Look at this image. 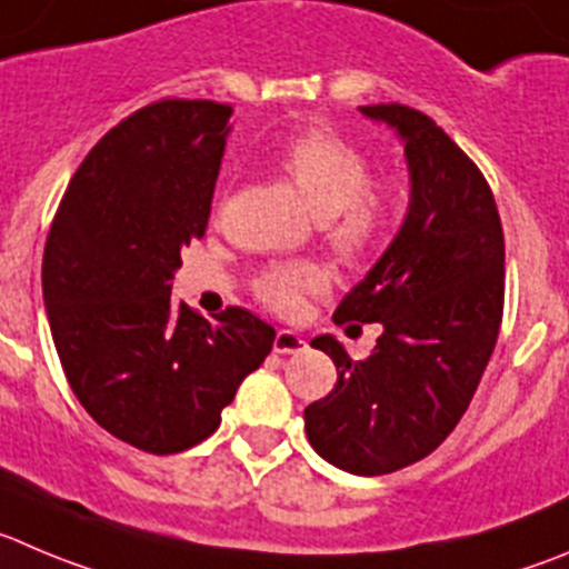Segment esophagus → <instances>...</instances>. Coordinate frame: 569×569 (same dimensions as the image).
I'll return each mask as SVG.
<instances>
[{"instance_id":"esophagus-1","label":"esophagus","mask_w":569,"mask_h":569,"mask_svg":"<svg viewBox=\"0 0 569 569\" xmlns=\"http://www.w3.org/2000/svg\"><path fill=\"white\" fill-rule=\"evenodd\" d=\"M306 348V339L300 337V333L295 331H278V337H274V353H297V350Z\"/></svg>"}]
</instances>
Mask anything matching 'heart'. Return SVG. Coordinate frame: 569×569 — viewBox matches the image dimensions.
<instances>
[{
  "label": "heart",
  "instance_id": "b5f03b06",
  "mask_svg": "<svg viewBox=\"0 0 569 569\" xmlns=\"http://www.w3.org/2000/svg\"><path fill=\"white\" fill-rule=\"evenodd\" d=\"M278 168L320 219L328 247L357 267L385 243L396 210V184L373 179V162L357 142L331 129H306L278 153ZM328 289L326 269L291 263L260 272L254 295L278 315H297L302 300Z\"/></svg>",
  "mask_w": 569,
  "mask_h": 569
}]
</instances>
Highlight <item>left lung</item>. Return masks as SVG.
I'll use <instances>...</instances> for the list:
<instances>
[{
	"instance_id": "left-lung-1",
	"label": "left lung",
	"mask_w": 569,
	"mask_h": 569,
	"mask_svg": "<svg viewBox=\"0 0 569 569\" xmlns=\"http://www.w3.org/2000/svg\"><path fill=\"white\" fill-rule=\"evenodd\" d=\"M392 126L410 164V210L368 278L333 311L337 326L381 322L368 359L311 339L337 387L306 407L317 455L350 475H390L435 452L458 427L497 345L506 238L491 188L432 117L401 103L362 106Z\"/></svg>"
}]
</instances>
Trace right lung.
<instances>
[{"label": "right lung", "instance_id": "1", "mask_svg": "<svg viewBox=\"0 0 569 569\" xmlns=\"http://www.w3.org/2000/svg\"><path fill=\"white\" fill-rule=\"evenodd\" d=\"M232 109L162 98L100 137L58 204L41 263L52 342L83 410L114 438L177 455L210 438L274 328L173 302L182 247L204 236Z\"/></svg>", "mask_w": 569, "mask_h": 569}]
</instances>
